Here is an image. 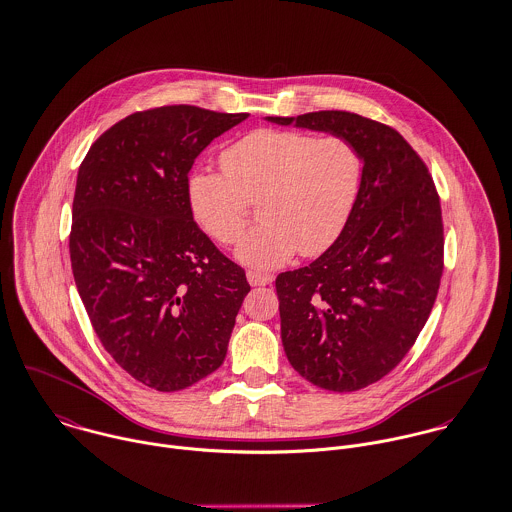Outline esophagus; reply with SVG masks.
Returning a JSON list of instances; mask_svg holds the SVG:
<instances>
[{"label": "esophagus", "instance_id": "esophagus-1", "mask_svg": "<svg viewBox=\"0 0 512 512\" xmlns=\"http://www.w3.org/2000/svg\"><path fill=\"white\" fill-rule=\"evenodd\" d=\"M246 278H248L250 286H268L274 280L272 274H264V272H258V270H248Z\"/></svg>", "mask_w": 512, "mask_h": 512}]
</instances>
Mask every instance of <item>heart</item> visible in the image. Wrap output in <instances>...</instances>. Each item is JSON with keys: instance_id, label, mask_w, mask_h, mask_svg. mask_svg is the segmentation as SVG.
Returning a JSON list of instances; mask_svg holds the SVG:
<instances>
[{"instance_id": "obj_1", "label": "heart", "mask_w": 512, "mask_h": 512, "mask_svg": "<svg viewBox=\"0 0 512 512\" xmlns=\"http://www.w3.org/2000/svg\"><path fill=\"white\" fill-rule=\"evenodd\" d=\"M220 172H192L188 204L220 244L240 238L258 206L260 224L236 256L256 268L284 264L298 250L312 258L336 244L363 184V155L340 135L258 129L226 147Z\"/></svg>"}]
</instances>
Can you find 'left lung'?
<instances>
[{
  "mask_svg": "<svg viewBox=\"0 0 512 512\" xmlns=\"http://www.w3.org/2000/svg\"><path fill=\"white\" fill-rule=\"evenodd\" d=\"M353 141L365 163L355 210L334 246L276 278L282 343L292 367L328 391L385 377L423 330L443 274L435 182L391 127L347 111L268 117Z\"/></svg>",
  "mask_w": 512,
  "mask_h": 512,
  "instance_id": "1",
  "label": "left lung"
}]
</instances>
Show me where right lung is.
<instances>
[{
  "label": "right lung",
  "instance_id": "right-lung-1",
  "mask_svg": "<svg viewBox=\"0 0 512 512\" xmlns=\"http://www.w3.org/2000/svg\"><path fill=\"white\" fill-rule=\"evenodd\" d=\"M248 113L192 105L137 111L83 159L73 196V278L97 338L137 381L180 391L216 371L244 270L198 228L188 204L196 157Z\"/></svg>",
  "mask_w": 512,
  "mask_h": 512
}]
</instances>
